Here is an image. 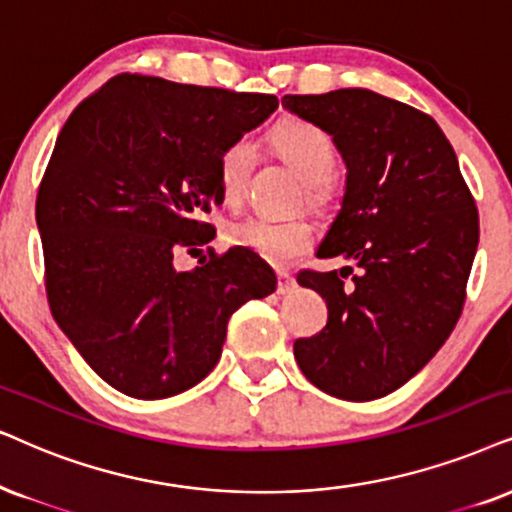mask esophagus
<instances>
[{
    "label": "esophagus",
    "instance_id": "34e87169",
    "mask_svg": "<svg viewBox=\"0 0 512 512\" xmlns=\"http://www.w3.org/2000/svg\"><path fill=\"white\" fill-rule=\"evenodd\" d=\"M295 288H297L295 278L290 276V274H286V271H278V288H276V293L278 295H290Z\"/></svg>",
    "mask_w": 512,
    "mask_h": 512
}]
</instances>
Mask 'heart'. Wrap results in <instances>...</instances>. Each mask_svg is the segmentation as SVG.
Listing matches in <instances>:
<instances>
[{"label": "heart", "mask_w": 512, "mask_h": 512, "mask_svg": "<svg viewBox=\"0 0 512 512\" xmlns=\"http://www.w3.org/2000/svg\"><path fill=\"white\" fill-rule=\"evenodd\" d=\"M271 144L293 170L309 184L312 198H319L323 184L333 179L338 167V151L333 139L319 125L307 120H283L271 129ZM255 163V141L238 137L224 146L219 155V181L229 200H236ZM226 241L248 248L276 267H286L314 241L312 224L304 219H271L262 215L241 217L224 231Z\"/></svg>", "instance_id": "heart-1"}]
</instances>
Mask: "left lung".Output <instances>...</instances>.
<instances>
[{
	"mask_svg": "<svg viewBox=\"0 0 512 512\" xmlns=\"http://www.w3.org/2000/svg\"><path fill=\"white\" fill-rule=\"evenodd\" d=\"M331 134L347 167L338 215L316 257L352 267L300 271L328 304L319 335L295 340L304 378L331 397L373 401L409 383L463 312L480 217L449 139L430 115L371 89L283 96Z\"/></svg>",
	"mask_w": 512,
	"mask_h": 512,
	"instance_id": "1",
	"label": "left lung"
}]
</instances>
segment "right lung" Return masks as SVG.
Wrapping results in <instances>:
<instances>
[{"label": "right lung", "instance_id": "add662e5", "mask_svg": "<svg viewBox=\"0 0 512 512\" xmlns=\"http://www.w3.org/2000/svg\"><path fill=\"white\" fill-rule=\"evenodd\" d=\"M276 108L271 94L125 73L58 134L37 193L49 307L92 371L127 397L198 385L222 357L231 314L276 290L248 248L174 267L179 248L210 241L200 217L224 198V146Z\"/></svg>", "mask_w": 512, "mask_h": 512}]
</instances>
